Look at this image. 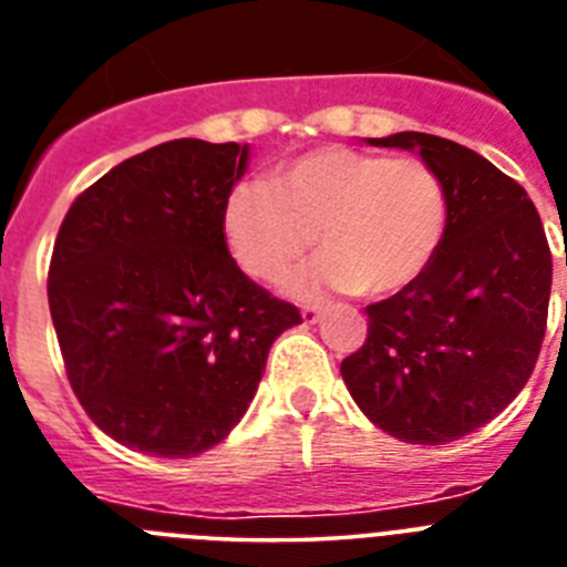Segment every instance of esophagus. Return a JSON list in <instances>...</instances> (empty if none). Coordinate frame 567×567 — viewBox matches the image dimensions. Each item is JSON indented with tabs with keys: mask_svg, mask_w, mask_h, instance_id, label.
I'll list each match as a JSON object with an SVG mask.
<instances>
[{
	"mask_svg": "<svg viewBox=\"0 0 567 567\" xmlns=\"http://www.w3.org/2000/svg\"><path fill=\"white\" fill-rule=\"evenodd\" d=\"M300 315H303V323H318L320 315H323V309L315 307V303H307V307L300 309Z\"/></svg>",
	"mask_w": 567,
	"mask_h": 567,
	"instance_id": "34e87169",
	"label": "esophagus"
}]
</instances>
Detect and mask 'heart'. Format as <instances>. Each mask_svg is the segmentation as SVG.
<instances>
[{
	"label": "heart",
	"mask_w": 567,
	"mask_h": 567,
	"mask_svg": "<svg viewBox=\"0 0 567 567\" xmlns=\"http://www.w3.org/2000/svg\"><path fill=\"white\" fill-rule=\"evenodd\" d=\"M224 238L240 269L280 284L309 247L320 260L303 292L394 295L425 272L445 233V193L420 158L320 147L272 184H238L224 207Z\"/></svg>",
	"instance_id": "1"
}]
</instances>
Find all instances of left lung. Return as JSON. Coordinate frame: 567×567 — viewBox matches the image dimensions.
Returning a JSON list of instances; mask_svg holds the SVG:
<instances>
[{
  "label": "left lung",
  "instance_id": "obj_1",
  "mask_svg": "<svg viewBox=\"0 0 567 567\" xmlns=\"http://www.w3.org/2000/svg\"><path fill=\"white\" fill-rule=\"evenodd\" d=\"M369 144L423 155L443 184L445 233L414 284L365 307V343L340 374L392 437L452 443L497 417L537 365L548 238L528 193L474 150L412 130Z\"/></svg>",
  "mask_w": 567,
  "mask_h": 567
}]
</instances>
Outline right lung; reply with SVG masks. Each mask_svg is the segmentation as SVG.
<instances>
[{
    "label": "right lung",
    "instance_id": "right-lung-1",
    "mask_svg": "<svg viewBox=\"0 0 567 567\" xmlns=\"http://www.w3.org/2000/svg\"><path fill=\"white\" fill-rule=\"evenodd\" d=\"M249 147L175 138L133 155L70 204L48 269L64 372L115 443L195 457L255 398L298 307L240 272L224 207Z\"/></svg>",
    "mask_w": 567,
    "mask_h": 567
}]
</instances>
